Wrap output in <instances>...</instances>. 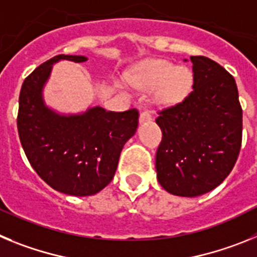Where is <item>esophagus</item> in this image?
<instances>
[{
    "label": "esophagus",
    "mask_w": 257,
    "mask_h": 257,
    "mask_svg": "<svg viewBox=\"0 0 257 257\" xmlns=\"http://www.w3.org/2000/svg\"><path fill=\"white\" fill-rule=\"evenodd\" d=\"M140 122H145V121H151L152 119V115H151V113L149 112H147V110H144V112H142L140 113Z\"/></svg>",
    "instance_id": "esophagus-1"
}]
</instances>
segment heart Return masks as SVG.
<instances>
[{"mask_svg":"<svg viewBox=\"0 0 257 257\" xmlns=\"http://www.w3.org/2000/svg\"><path fill=\"white\" fill-rule=\"evenodd\" d=\"M193 77L187 68H178L169 61L158 60L131 77L130 82L135 87L157 90V100L162 104H174L184 99L192 87Z\"/></svg>","mask_w":257,"mask_h":257,"instance_id":"obj_1","label":"heart"}]
</instances>
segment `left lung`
<instances>
[{"instance_id":"left-lung-1","label":"left lung","mask_w":257,"mask_h":257,"mask_svg":"<svg viewBox=\"0 0 257 257\" xmlns=\"http://www.w3.org/2000/svg\"><path fill=\"white\" fill-rule=\"evenodd\" d=\"M193 90L158 112L162 140L157 179L165 190L197 197L225 180L242 144V106L234 77L206 56H190Z\"/></svg>"}]
</instances>
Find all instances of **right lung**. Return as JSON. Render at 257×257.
I'll return each instance as SVG.
<instances>
[{"label":"right lung","mask_w":257,"mask_h":257,"mask_svg":"<svg viewBox=\"0 0 257 257\" xmlns=\"http://www.w3.org/2000/svg\"><path fill=\"white\" fill-rule=\"evenodd\" d=\"M59 60L83 63L87 58L56 55L24 79L17 121L19 139L33 170L52 189L92 196L112 181L124 143L136 133L139 112L94 106L82 114L61 115L47 108L42 88Z\"/></svg>","instance_id":"right-lung-1"}]
</instances>
